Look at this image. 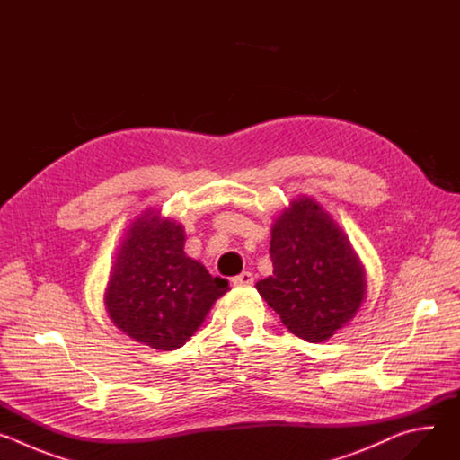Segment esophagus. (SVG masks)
I'll return each instance as SVG.
<instances>
[{"instance_id": "obj_1", "label": "esophagus", "mask_w": 460, "mask_h": 460, "mask_svg": "<svg viewBox=\"0 0 460 460\" xmlns=\"http://www.w3.org/2000/svg\"><path fill=\"white\" fill-rule=\"evenodd\" d=\"M233 286H251L252 282H254V277H252V273H249V271H243V273H240V275H236V277H233Z\"/></svg>"}]
</instances>
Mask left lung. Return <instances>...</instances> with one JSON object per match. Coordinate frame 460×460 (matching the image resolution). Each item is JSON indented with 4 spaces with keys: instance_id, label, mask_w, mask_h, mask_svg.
Instances as JSON below:
<instances>
[{
    "instance_id": "left-lung-1",
    "label": "left lung",
    "mask_w": 460,
    "mask_h": 460,
    "mask_svg": "<svg viewBox=\"0 0 460 460\" xmlns=\"http://www.w3.org/2000/svg\"><path fill=\"white\" fill-rule=\"evenodd\" d=\"M270 254L273 277L256 289L293 335L323 342L355 316L366 293L364 270L316 202L302 196L277 218Z\"/></svg>"
}]
</instances>
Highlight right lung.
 Masks as SVG:
<instances>
[{"mask_svg": "<svg viewBox=\"0 0 460 460\" xmlns=\"http://www.w3.org/2000/svg\"><path fill=\"white\" fill-rule=\"evenodd\" d=\"M183 227L146 213L127 231L105 305L130 339L155 349L181 348L199 330L229 282L183 252Z\"/></svg>", "mask_w": 460, "mask_h": 460, "instance_id": "add662e5", "label": "right lung"}]
</instances>
